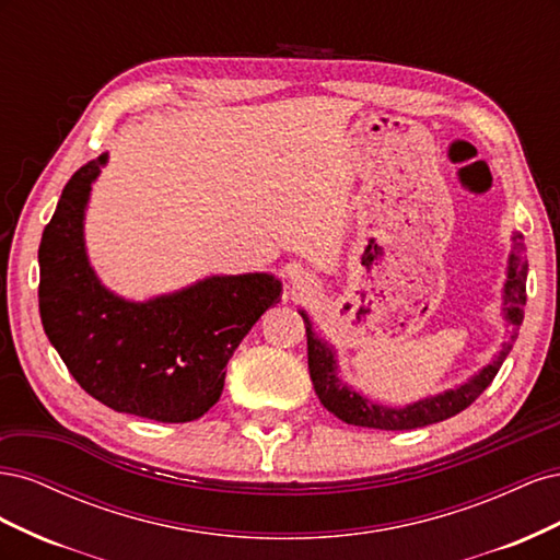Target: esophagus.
<instances>
[{"mask_svg": "<svg viewBox=\"0 0 560 560\" xmlns=\"http://www.w3.org/2000/svg\"><path fill=\"white\" fill-rule=\"evenodd\" d=\"M290 280H292V284L296 287V290H303V287H306L308 282H313L311 276L303 268H292L290 270Z\"/></svg>", "mask_w": 560, "mask_h": 560, "instance_id": "esophagus-1", "label": "esophagus"}]
</instances>
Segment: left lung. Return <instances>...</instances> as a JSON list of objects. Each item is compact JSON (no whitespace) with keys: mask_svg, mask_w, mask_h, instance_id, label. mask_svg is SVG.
I'll return each mask as SVG.
<instances>
[{"mask_svg":"<svg viewBox=\"0 0 560 560\" xmlns=\"http://www.w3.org/2000/svg\"><path fill=\"white\" fill-rule=\"evenodd\" d=\"M512 254L506 261V280L502 287V315L512 325V334L502 343L500 352L493 358V362L486 364L479 374H474L465 383L455 385L444 393L411 401L406 406H385L378 401H371L369 397L360 395L358 389H352L338 369L336 348L329 346L325 338L317 336L313 319L306 311H299L306 325L308 336V369L311 381L315 387V395L319 397L322 406L329 413H334L338 420L348 422V425L358 428H374V430H416L432 425V422L446 420L455 413L465 411L467 406L477 399L483 389L493 383L495 374L500 371L502 362L510 354L518 327L523 322V306H525V278H528V261L523 259V235L512 233Z\"/></svg>","mask_w":560,"mask_h":560,"instance_id":"left-lung-1","label":"left lung"}]
</instances>
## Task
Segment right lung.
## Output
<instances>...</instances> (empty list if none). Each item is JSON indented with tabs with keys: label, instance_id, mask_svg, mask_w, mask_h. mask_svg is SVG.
<instances>
[{
	"label": "right lung",
	"instance_id": "obj_1",
	"mask_svg": "<svg viewBox=\"0 0 560 560\" xmlns=\"http://www.w3.org/2000/svg\"><path fill=\"white\" fill-rule=\"evenodd\" d=\"M109 154L65 184L39 245V313L50 346L91 397L118 413L189 422L222 397L226 364L280 301L273 273L210 276L147 301L114 294L89 261L83 222Z\"/></svg>",
	"mask_w": 560,
	"mask_h": 560
}]
</instances>
